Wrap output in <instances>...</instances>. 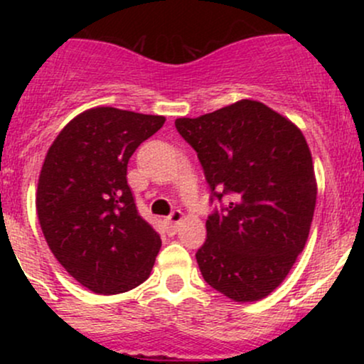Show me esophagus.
<instances>
[{
  "instance_id": "esophagus-1",
  "label": "esophagus",
  "mask_w": 364,
  "mask_h": 364,
  "mask_svg": "<svg viewBox=\"0 0 364 364\" xmlns=\"http://www.w3.org/2000/svg\"><path fill=\"white\" fill-rule=\"evenodd\" d=\"M181 219H183V212L173 210L168 217H166V225H168L171 231H174V229H176V225L181 223Z\"/></svg>"
}]
</instances>
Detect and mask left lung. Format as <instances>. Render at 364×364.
Returning a JSON list of instances; mask_svg holds the SVG:
<instances>
[{
  "mask_svg": "<svg viewBox=\"0 0 364 364\" xmlns=\"http://www.w3.org/2000/svg\"><path fill=\"white\" fill-rule=\"evenodd\" d=\"M174 127L198 156L210 203L220 202L196 252L200 272L235 301L265 298L289 274L310 235L316 181L303 133L250 99L179 118Z\"/></svg>",
  "mask_w": 364,
  "mask_h": 364,
  "instance_id": "obj_1",
  "label": "left lung"
}]
</instances>
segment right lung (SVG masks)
Listing matches in <instances>:
<instances>
[{"label": "right lung", "instance_id": "1", "mask_svg": "<svg viewBox=\"0 0 364 364\" xmlns=\"http://www.w3.org/2000/svg\"><path fill=\"white\" fill-rule=\"evenodd\" d=\"M164 116L94 107L53 141L37 185V215L56 260L97 294H119L150 275L161 236L136 210L128 161Z\"/></svg>", "mask_w": 364, "mask_h": 364}]
</instances>
